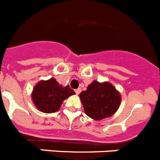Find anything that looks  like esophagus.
<instances>
[{"label":"esophagus","mask_w":160,"mask_h":160,"mask_svg":"<svg viewBox=\"0 0 160 160\" xmlns=\"http://www.w3.org/2000/svg\"><path fill=\"white\" fill-rule=\"evenodd\" d=\"M80 92H81V89H80V88H78V89L75 90V93L77 94V95H78Z\"/></svg>","instance_id":"esophagus-1"}]
</instances>
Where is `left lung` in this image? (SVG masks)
I'll return each instance as SVG.
<instances>
[{
  "instance_id": "left-lung-1",
  "label": "left lung",
  "mask_w": 160,
  "mask_h": 160,
  "mask_svg": "<svg viewBox=\"0 0 160 160\" xmlns=\"http://www.w3.org/2000/svg\"><path fill=\"white\" fill-rule=\"evenodd\" d=\"M79 96L86 114L96 121L112 116L121 103L119 92L108 82L94 81Z\"/></svg>"
}]
</instances>
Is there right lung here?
I'll return each instance as SVG.
<instances>
[{"label":"right lung","instance_id":"obj_1","mask_svg":"<svg viewBox=\"0 0 160 160\" xmlns=\"http://www.w3.org/2000/svg\"><path fill=\"white\" fill-rule=\"evenodd\" d=\"M74 94L69 86L63 87L56 79L51 78L37 83L33 89L32 99L39 111L52 113L59 110L64 99Z\"/></svg>","mask_w":160,"mask_h":160}]
</instances>
